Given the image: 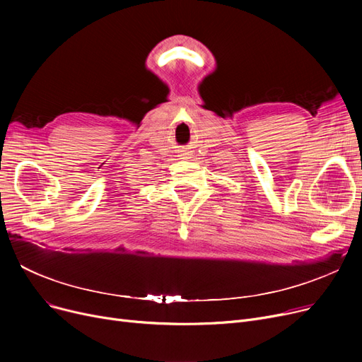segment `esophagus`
I'll return each mask as SVG.
<instances>
[{
    "mask_svg": "<svg viewBox=\"0 0 362 362\" xmlns=\"http://www.w3.org/2000/svg\"><path fill=\"white\" fill-rule=\"evenodd\" d=\"M180 157H182V158H189L191 156H189V152H183V154H182Z\"/></svg>",
    "mask_w": 362,
    "mask_h": 362,
    "instance_id": "34e87169",
    "label": "esophagus"
}]
</instances>
